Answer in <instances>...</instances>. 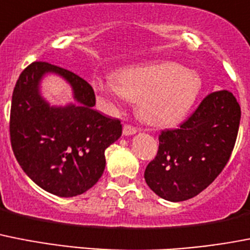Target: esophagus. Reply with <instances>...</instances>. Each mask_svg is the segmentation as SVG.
Segmentation results:
<instances>
[{
	"mask_svg": "<svg viewBox=\"0 0 250 250\" xmlns=\"http://www.w3.org/2000/svg\"><path fill=\"white\" fill-rule=\"evenodd\" d=\"M138 130H136V127L131 126V125H129V124H125L124 125V129H123V134L125 136H129V135H134V134L136 133Z\"/></svg>",
	"mask_w": 250,
	"mask_h": 250,
	"instance_id": "obj_1",
	"label": "esophagus"
}]
</instances>
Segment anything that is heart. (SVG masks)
<instances>
[{
  "label": "heart",
  "instance_id": "heart-1",
  "mask_svg": "<svg viewBox=\"0 0 250 250\" xmlns=\"http://www.w3.org/2000/svg\"><path fill=\"white\" fill-rule=\"evenodd\" d=\"M115 78H96V92L108 102L138 101V114L154 126L181 121L195 104L201 80L195 70L173 62L135 65L121 70Z\"/></svg>",
  "mask_w": 250,
  "mask_h": 250
}]
</instances>
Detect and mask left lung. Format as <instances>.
Listing matches in <instances>:
<instances>
[{"label":"left lung","mask_w":250,"mask_h":250,"mask_svg":"<svg viewBox=\"0 0 250 250\" xmlns=\"http://www.w3.org/2000/svg\"><path fill=\"white\" fill-rule=\"evenodd\" d=\"M240 115L236 99L224 89L206 96L178 129L162 131L157 155L144 172L151 191L172 202L204 191L229 161Z\"/></svg>","instance_id":"obj_1"}]
</instances>
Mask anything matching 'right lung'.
Segmentation results:
<instances>
[{
    "mask_svg": "<svg viewBox=\"0 0 250 250\" xmlns=\"http://www.w3.org/2000/svg\"><path fill=\"white\" fill-rule=\"evenodd\" d=\"M46 74L70 84L74 104L53 106L42 97L40 83ZM95 104L86 81L46 62H34L19 77L10 114L12 150L23 172L49 193L82 195L104 173V150L120 138L123 126L93 110Z\"/></svg>",
    "mask_w": 250,
    "mask_h": 250,
    "instance_id": "obj_1",
    "label": "right lung"
}]
</instances>
